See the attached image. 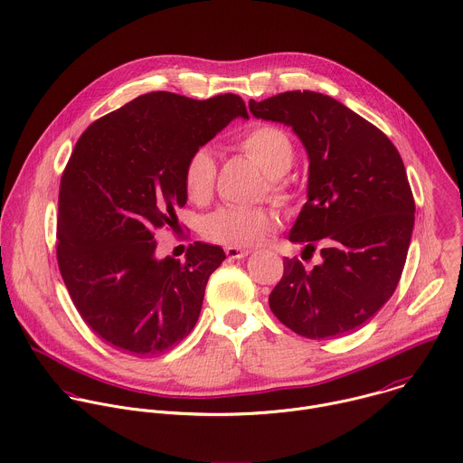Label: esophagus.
I'll use <instances>...</instances> for the list:
<instances>
[{"label":"esophagus","instance_id":"esophagus-1","mask_svg":"<svg viewBox=\"0 0 463 463\" xmlns=\"http://www.w3.org/2000/svg\"><path fill=\"white\" fill-rule=\"evenodd\" d=\"M225 254L229 260H241L250 254V249H241V247H225Z\"/></svg>","mask_w":463,"mask_h":463}]
</instances>
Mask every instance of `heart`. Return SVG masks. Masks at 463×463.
<instances>
[{"mask_svg": "<svg viewBox=\"0 0 463 463\" xmlns=\"http://www.w3.org/2000/svg\"><path fill=\"white\" fill-rule=\"evenodd\" d=\"M236 146L267 176V193L279 203L290 200L285 175L296 160V146L287 130L270 123L249 127ZM216 156L209 146L194 148L184 167V187L191 202L203 203L211 198L216 184ZM278 227V216L265 207L227 205L211 213L202 225L207 240L229 247H250L260 243Z\"/></svg>", "mask_w": 463, "mask_h": 463, "instance_id": "1", "label": "heart"}]
</instances>
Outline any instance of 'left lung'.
Returning <instances> with one entry per match:
<instances>
[{
    "label": "left lung",
    "mask_w": 463,
    "mask_h": 463,
    "mask_svg": "<svg viewBox=\"0 0 463 463\" xmlns=\"http://www.w3.org/2000/svg\"><path fill=\"white\" fill-rule=\"evenodd\" d=\"M249 109L290 125L309 152V200L288 238L322 256L313 270L283 260L270 311L303 338L353 333L392 296L405 265L414 198L400 152L376 125L320 92L287 90Z\"/></svg>",
    "instance_id": "1"
}]
</instances>
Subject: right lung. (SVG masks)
Listing matches in <instances>:
<instances>
[{
    "mask_svg": "<svg viewBox=\"0 0 463 463\" xmlns=\"http://www.w3.org/2000/svg\"><path fill=\"white\" fill-rule=\"evenodd\" d=\"M236 116L243 99L148 92L87 127L60 184L56 258L83 322L105 344L156 356L194 329L209 276L225 260L194 241L184 261L158 260V229L178 225L189 154Z\"/></svg>",
    "mask_w": 463,
    "mask_h": 463,
    "instance_id": "1",
    "label": "right lung"
}]
</instances>
